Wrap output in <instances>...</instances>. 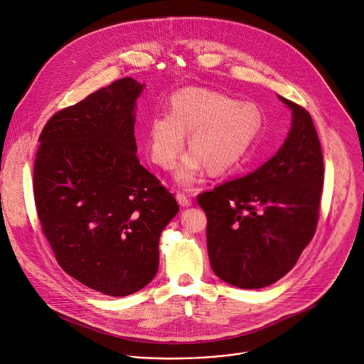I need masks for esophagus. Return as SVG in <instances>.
Instances as JSON below:
<instances>
[{"instance_id": "obj_1", "label": "esophagus", "mask_w": 364, "mask_h": 364, "mask_svg": "<svg viewBox=\"0 0 364 364\" xmlns=\"http://www.w3.org/2000/svg\"><path fill=\"white\" fill-rule=\"evenodd\" d=\"M176 198H177L178 204H180V205H183V207H190V205L193 204L191 198H190L187 194H184V193H177Z\"/></svg>"}]
</instances>
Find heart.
Segmentation results:
<instances>
[{"label": "heart", "instance_id": "heart-1", "mask_svg": "<svg viewBox=\"0 0 364 364\" xmlns=\"http://www.w3.org/2000/svg\"><path fill=\"white\" fill-rule=\"evenodd\" d=\"M262 115L247 102L203 87H184L168 99V112L154 115L146 125L145 151L163 170L174 167L184 148L193 149L176 173L181 184L194 183L207 166L215 174L236 167L261 129Z\"/></svg>", "mask_w": 364, "mask_h": 364}]
</instances>
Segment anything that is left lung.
I'll list each match as a JSON object with an SVG mask.
<instances>
[{
    "instance_id": "obj_1",
    "label": "left lung",
    "mask_w": 364,
    "mask_h": 364,
    "mask_svg": "<svg viewBox=\"0 0 364 364\" xmlns=\"http://www.w3.org/2000/svg\"><path fill=\"white\" fill-rule=\"evenodd\" d=\"M292 127L281 149L246 177L197 196L207 216V252L225 282L257 289L287 275L313 239L324 183L309 112L282 96Z\"/></svg>"
}]
</instances>
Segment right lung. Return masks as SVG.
Instances as JSON below:
<instances>
[{"mask_svg": "<svg viewBox=\"0 0 364 364\" xmlns=\"http://www.w3.org/2000/svg\"><path fill=\"white\" fill-rule=\"evenodd\" d=\"M124 77L51 117L40 134L33 193L62 269L90 289L131 295L159 271L160 235L178 204L139 164L135 102Z\"/></svg>", "mask_w": 364, "mask_h": 364, "instance_id": "1", "label": "right lung"}]
</instances>
